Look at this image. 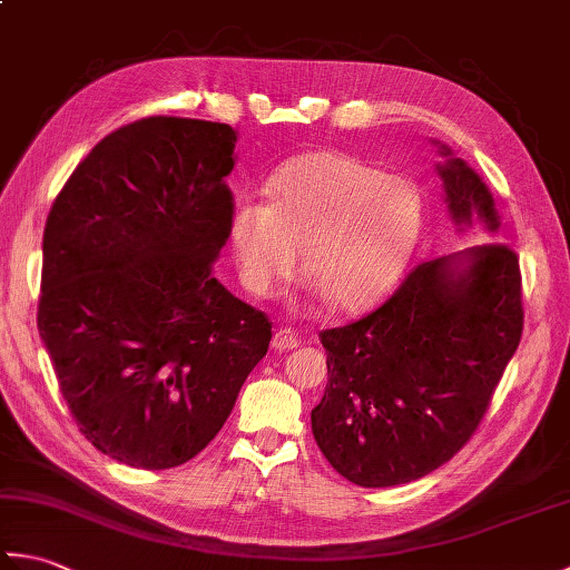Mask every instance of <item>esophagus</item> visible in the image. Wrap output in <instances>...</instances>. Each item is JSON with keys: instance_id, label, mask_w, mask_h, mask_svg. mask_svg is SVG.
<instances>
[{"instance_id": "34e87169", "label": "esophagus", "mask_w": 570, "mask_h": 570, "mask_svg": "<svg viewBox=\"0 0 570 570\" xmlns=\"http://www.w3.org/2000/svg\"><path fill=\"white\" fill-rule=\"evenodd\" d=\"M298 343H301V337L294 328H278L272 337V347L276 350V353H286V350H294V347H298Z\"/></svg>"}]
</instances>
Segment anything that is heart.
<instances>
[{
    "mask_svg": "<svg viewBox=\"0 0 570 570\" xmlns=\"http://www.w3.org/2000/svg\"><path fill=\"white\" fill-rule=\"evenodd\" d=\"M421 229V198L409 180L341 151L286 164L269 205L245 198L229 217L239 276L274 296L301 274L333 311L372 308L394 284Z\"/></svg>",
    "mask_w": 570,
    "mask_h": 570,
    "instance_id": "b5f03b06",
    "label": "heart"
}]
</instances>
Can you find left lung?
Masks as SVG:
<instances>
[{
  "label": "left lung",
  "mask_w": 570,
  "mask_h": 570,
  "mask_svg": "<svg viewBox=\"0 0 570 570\" xmlns=\"http://www.w3.org/2000/svg\"><path fill=\"white\" fill-rule=\"evenodd\" d=\"M439 174L458 225L478 217L492 233L500 227L488 186L465 161ZM522 328V272L510 245L421 262L365 318L321 331L328 384L311 426L323 455L360 488L404 485L441 468L478 431Z\"/></svg>",
  "instance_id": "1"
}]
</instances>
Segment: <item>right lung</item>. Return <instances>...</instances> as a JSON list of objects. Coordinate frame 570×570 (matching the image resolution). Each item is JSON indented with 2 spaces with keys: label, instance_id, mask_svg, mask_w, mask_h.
<instances>
[{
  "label": "right lung",
  "instance_id": "1",
  "mask_svg": "<svg viewBox=\"0 0 570 570\" xmlns=\"http://www.w3.org/2000/svg\"><path fill=\"white\" fill-rule=\"evenodd\" d=\"M235 139L205 119H137L95 144L46 217L41 341L80 433L131 468L196 458L269 350L266 313L213 274Z\"/></svg>",
  "mask_w": 570,
  "mask_h": 570
}]
</instances>
